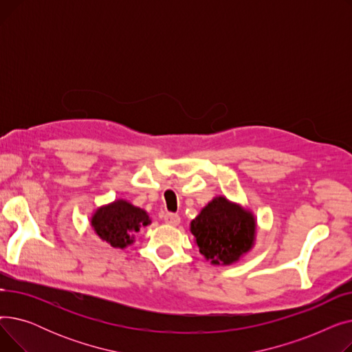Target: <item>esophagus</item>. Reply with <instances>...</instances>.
<instances>
[{
	"mask_svg": "<svg viewBox=\"0 0 352 352\" xmlns=\"http://www.w3.org/2000/svg\"><path fill=\"white\" fill-rule=\"evenodd\" d=\"M164 221H165L166 224H170V226H178V224H179V221H181V218H179V215H178V214L166 212V214L164 215Z\"/></svg>",
	"mask_w": 352,
	"mask_h": 352,
	"instance_id": "obj_1",
	"label": "esophagus"
}]
</instances>
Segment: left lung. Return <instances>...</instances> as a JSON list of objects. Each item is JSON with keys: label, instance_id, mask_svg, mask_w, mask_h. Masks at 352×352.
Instances as JSON below:
<instances>
[{"label": "left lung", "instance_id": "1", "mask_svg": "<svg viewBox=\"0 0 352 352\" xmlns=\"http://www.w3.org/2000/svg\"><path fill=\"white\" fill-rule=\"evenodd\" d=\"M190 230L207 261L230 265L254 247L256 221L251 211L219 195L191 221Z\"/></svg>", "mask_w": 352, "mask_h": 352}]
</instances>
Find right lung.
Here are the masks:
<instances>
[{"mask_svg": "<svg viewBox=\"0 0 352 352\" xmlns=\"http://www.w3.org/2000/svg\"><path fill=\"white\" fill-rule=\"evenodd\" d=\"M151 224L148 214L125 199H116L100 207L91 217L96 234L114 248H125L134 243V234Z\"/></svg>", "mask_w": 352, "mask_h": 352, "instance_id": "obj_1", "label": "right lung"}]
</instances>
